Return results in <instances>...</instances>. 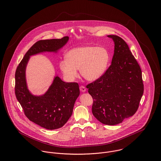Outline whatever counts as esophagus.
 I'll list each match as a JSON object with an SVG mask.
<instances>
[{
  "instance_id": "esophagus-1",
  "label": "esophagus",
  "mask_w": 161,
  "mask_h": 161,
  "mask_svg": "<svg viewBox=\"0 0 161 161\" xmlns=\"http://www.w3.org/2000/svg\"><path fill=\"white\" fill-rule=\"evenodd\" d=\"M80 91L82 92H85L86 91V88L84 86H80Z\"/></svg>"
}]
</instances>
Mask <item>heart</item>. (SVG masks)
<instances>
[{"label": "heart", "mask_w": 161, "mask_h": 161, "mask_svg": "<svg viewBox=\"0 0 161 161\" xmlns=\"http://www.w3.org/2000/svg\"><path fill=\"white\" fill-rule=\"evenodd\" d=\"M110 60L107 49L102 46H78L69 50L66 59L59 63L61 71L69 80H74L78 75L79 69L81 75L88 81H95L105 72Z\"/></svg>", "instance_id": "obj_1"}]
</instances>
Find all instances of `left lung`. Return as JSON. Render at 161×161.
<instances>
[{"instance_id": "obj_1", "label": "left lung", "mask_w": 161, "mask_h": 161, "mask_svg": "<svg viewBox=\"0 0 161 161\" xmlns=\"http://www.w3.org/2000/svg\"><path fill=\"white\" fill-rule=\"evenodd\" d=\"M107 36L115 45L112 64L86 87L93 100V116L103 124L115 125L136 112L144 86L139 65L126 43L116 35Z\"/></svg>"}]
</instances>
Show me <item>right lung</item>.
<instances>
[{"label":"right lung","instance_id":"right-lung-1","mask_svg":"<svg viewBox=\"0 0 161 161\" xmlns=\"http://www.w3.org/2000/svg\"><path fill=\"white\" fill-rule=\"evenodd\" d=\"M69 39V36H64L37 42L25 54L15 72V95L25 115L31 121L47 130L61 128L68 121L80 94L79 85L64 82L56 75L45 93L34 95L28 87L26 69L31 56L46 52L57 54Z\"/></svg>","mask_w":161,"mask_h":161}]
</instances>
